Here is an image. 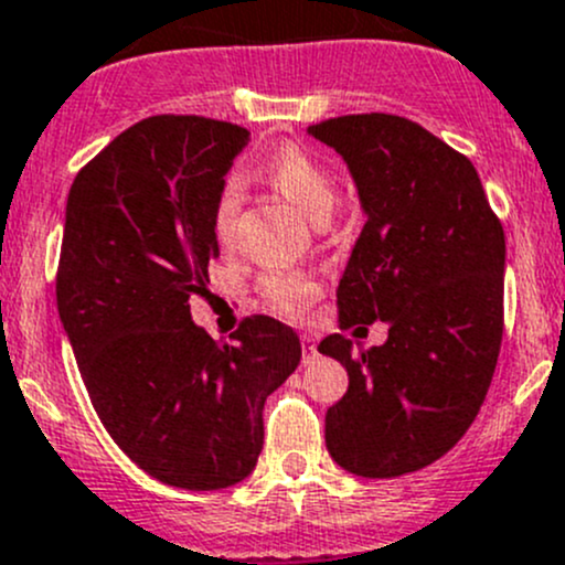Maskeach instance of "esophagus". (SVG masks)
I'll list each match as a JSON object with an SVG mask.
<instances>
[{"label": "esophagus", "mask_w": 565, "mask_h": 565, "mask_svg": "<svg viewBox=\"0 0 565 565\" xmlns=\"http://www.w3.org/2000/svg\"><path fill=\"white\" fill-rule=\"evenodd\" d=\"M300 341H303V363H311L319 355V352H317V341L311 339V335H303V339H300Z\"/></svg>", "instance_id": "34e87169"}]
</instances>
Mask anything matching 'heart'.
Segmentation results:
<instances>
[{"label":"heart","instance_id":"obj_1","mask_svg":"<svg viewBox=\"0 0 565 565\" xmlns=\"http://www.w3.org/2000/svg\"><path fill=\"white\" fill-rule=\"evenodd\" d=\"M267 180L284 193L292 204H298L315 224H324L339 204V180L324 161L303 147H284L267 161ZM243 188L237 180H226L221 185L213 204V235L221 246L235 241L237 215H241ZM262 295L267 303L281 315H300L317 298L319 284L315 276L300 270H273L262 276Z\"/></svg>","mask_w":565,"mask_h":565}]
</instances>
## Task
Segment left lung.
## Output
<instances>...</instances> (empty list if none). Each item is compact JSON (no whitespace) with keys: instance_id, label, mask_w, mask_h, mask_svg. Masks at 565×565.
<instances>
[{"instance_id":"left-lung-1","label":"left lung","mask_w":565,"mask_h":565,"mask_svg":"<svg viewBox=\"0 0 565 565\" xmlns=\"http://www.w3.org/2000/svg\"><path fill=\"white\" fill-rule=\"evenodd\" d=\"M309 134L344 158L366 213L335 289L341 330L388 322L372 350L341 333L319 341L350 377L324 443L355 476L396 478L451 451L487 398L503 339V226L476 167L413 119L347 114Z\"/></svg>"}]
</instances>
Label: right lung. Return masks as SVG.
<instances>
[{
  "label": "right lung",
  "mask_w": 565,
  "mask_h": 565,
  "mask_svg": "<svg viewBox=\"0 0 565 565\" xmlns=\"http://www.w3.org/2000/svg\"><path fill=\"white\" fill-rule=\"evenodd\" d=\"M248 130L158 114L119 134L73 180L56 309L111 440L169 487L210 492L259 459L262 409L300 363L278 319H243L232 344L193 324L218 256L213 204Z\"/></svg>",
  "instance_id": "add662e5"
}]
</instances>
